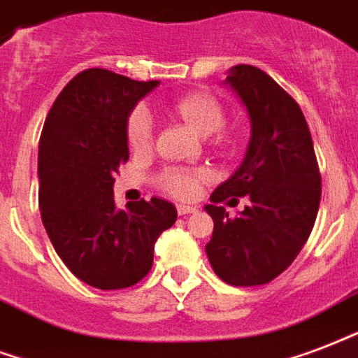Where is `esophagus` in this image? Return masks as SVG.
Masks as SVG:
<instances>
[{"mask_svg": "<svg viewBox=\"0 0 358 358\" xmlns=\"http://www.w3.org/2000/svg\"><path fill=\"white\" fill-rule=\"evenodd\" d=\"M199 212L195 206H189V204H178V214L180 215H187V214H195Z\"/></svg>", "mask_w": 358, "mask_h": 358, "instance_id": "esophagus-1", "label": "esophagus"}]
</instances>
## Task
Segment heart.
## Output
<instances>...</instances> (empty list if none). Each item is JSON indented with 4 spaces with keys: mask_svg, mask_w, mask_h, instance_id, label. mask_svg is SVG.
<instances>
[{
    "mask_svg": "<svg viewBox=\"0 0 358 358\" xmlns=\"http://www.w3.org/2000/svg\"><path fill=\"white\" fill-rule=\"evenodd\" d=\"M174 113L189 125L199 135L208 136L223 125V110L220 103L206 94H189L174 101ZM154 133V120L152 114L138 106L131 113L127 120V141L133 148H146ZM203 180V173H191L182 169H169L163 174L161 184L167 191L180 199L195 197Z\"/></svg>",
    "mask_w": 358,
    "mask_h": 358,
    "instance_id": "1",
    "label": "heart"
}]
</instances>
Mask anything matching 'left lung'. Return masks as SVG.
I'll return each instance as SVG.
<instances>
[{"label":"left lung","instance_id":"left-lung-1","mask_svg":"<svg viewBox=\"0 0 358 358\" xmlns=\"http://www.w3.org/2000/svg\"><path fill=\"white\" fill-rule=\"evenodd\" d=\"M225 84L244 105L252 131L238 169L204 206L214 220L204 250L223 282L250 287L280 276L304 248L317 217L321 176L306 118L272 76L242 64L229 69ZM244 194L252 204L229 218L219 203Z\"/></svg>","mask_w":358,"mask_h":358}]
</instances>
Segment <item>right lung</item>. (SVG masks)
<instances>
[{
	"label": "right lung",
	"instance_id": "add662e5",
	"mask_svg": "<svg viewBox=\"0 0 358 358\" xmlns=\"http://www.w3.org/2000/svg\"><path fill=\"white\" fill-rule=\"evenodd\" d=\"M159 80L86 69L62 90L39 141V210L65 266L92 287L125 289L154 263V245L176 222L165 199L114 203V174L129 159L127 120Z\"/></svg>",
	"mask_w": 358,
	"mask_h": 358
}]
</instances>
